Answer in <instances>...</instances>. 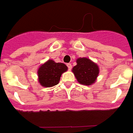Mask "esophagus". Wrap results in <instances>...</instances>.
Segmentation results:
<instances>
[{
    "label": "esophagus",
    "mask_w": 133,
    "mask_h": 133,
    "mask_svg": "<svg viewBox=\"0 0 133 133\" xmlns=\"http://www.w3.org/2000/svg\"><path fill=\"white\" fill-rule=\"evenodd\" d=\"M67 66H68V69L70 70V69H72V65L71 64H67Z\"/></svg>",
    "instance_id": "esophagus-1"
}]
</instances>
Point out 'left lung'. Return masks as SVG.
I'll return each instance as SVG.
<instances>
[{
    "label": "left lung",
    "instance_id": "1",
    "mask_svg": "<svg viewBox=\"0 0 133 133\" xmlns=\"http://www.w3.org/2000/svg\"><path fill=\"white\" fill-rule=\"evenodd\" d=\"M72 69L77 80L84 85H90L95 82L98 75V66L87 58H79Z\"/></svg>",
    "mask_w": 133,
    "mask_h": 133
}]
</instances>
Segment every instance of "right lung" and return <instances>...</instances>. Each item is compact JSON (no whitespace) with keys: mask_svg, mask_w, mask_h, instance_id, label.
Here are the masks:
<instances>
[{"mask_svg":"<svg viewBox=\"0 0 133 133\" xmlns=\"http://www.w3.org/2000/svg\"><path fill=\"white\" fill-rule=\"evenodd\" d=\"M67 70V66L63 63H56L48 60L38 69L39 82L43 87H52L57 85L61 74Z\"/></svg>","mask_w":133,"mask_h":133,"instance_id":"add662e5","label":"right lung"}]
</instances>
